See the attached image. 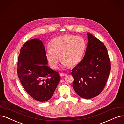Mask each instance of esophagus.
<instances>
[{"label":"esophagus","instance_id":"1","mask_svg":"<svg viewBox=\"0 0 124 124\" xmlns=\"http://www.w3.org/2000/svg\"><path fill=\"white\" fill-rule=\"evenodd\" d=\"M67 75V74H65V73H61L60 74V76L61 77H63V76H66Z\"/></svg>","mask_w":124,"mask_h":124}]
</instances>
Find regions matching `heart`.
<instances>
[{"label": "heart", "mask_w": 124, "mask_h": 124, "mask_svg": "<svg viewBox=\"0 0 124 124\" xmlns=\"http://www.w3.org/2000/svg\"><path fill=\"white\" fill-rule=\"evenodd\" d=\"M85 47V41L82 37L71 34L59 36L51 40L46 55L54 69L58 67L59 57L63 67H73L81 61Z\"/></svg>", "instance_id": "heart-1"}]
</instances>
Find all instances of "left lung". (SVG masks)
<instances>
[{
	"label": "left lung",
	"mask_w": 124,
	"mask_h": 124,
	"mask_svg": "<svg viewBox=\"0 0 124 124\" xmlns=\"http://www.w3.org/2000/svg\"><path fill=\"white\" fill-rule=\"evenodd\" d=\"M86 50L82 60L72 70L73 87L79 96L91 99L102 92L110 72V61L102 42L87 33Z\"/></svg>",
	"instance_id": "1"
}]
</instances>
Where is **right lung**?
I'll return each instance as SVG.
<instances>
[{
    "mask_svg": "<svg viewBox=\"0 0 124 124\" xmlns=\"http://www.w3.org/2000/svg\"><path fill=\"white\" fill-rule=\"evenodd\" d=\"M47 65L45 47L41 40L33 39L24 44L18 57V76L24 90L39 102L50 99L61 79L59 73Z\"/></svg>",
    "mask_w": 124,
    "mask_h": 124,
    "instance_id": "right-lung-1",
    "label": "right lung"
}]
</instances>
